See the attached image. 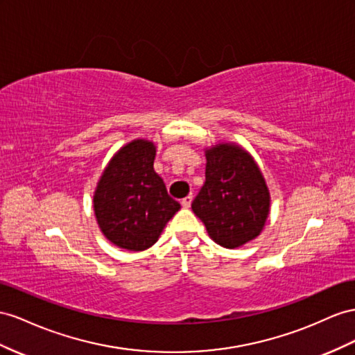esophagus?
Segmentation results:
<instances>
[{"instance_id":"esophagus-1","label":"esophagus","mask_w":355,"mask_h":355,"mask_svg":"<svg viewBox=\"0 0 355 355\" xmlns=\"http://www.w3.org/2000/svg\"><path fill=\"white\" fill-rule=\"evenodd\" d=\"M192 201H193V193H192V189H190L189 195H187L186 198H183V205H184V207H190V204H192Z\"/></svg>"}]
</instances>
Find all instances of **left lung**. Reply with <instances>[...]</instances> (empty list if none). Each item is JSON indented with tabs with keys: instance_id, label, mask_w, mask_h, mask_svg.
<instances>
[{
	"instance_id": "1",
	"label": "left lung",
	"mask_w": 355,
	"mask_h": 355,
	"mask_svg": "<svg viewBox=\"0 0 355 355\" xmlns=\"http://www.w3.org/2000/svg\"><path fill=\"white\" fill-rule=\"evenodd\" d=\"M154 157L153 142L133 141L115 154L98 181L94 214L105 237L118 248H151L180 210L153 168Z\"/></svg>"
}]
</instances>
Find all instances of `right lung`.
I'll use <instances>...</instances> for the list:
<instances>
[{
	"instance_id": "add662e5",
	"label": "right lung",
	"mask_w": 355,
	"mask_h": 355,
	"mask_svg": "<svg viewBox=\"0 0 355 355\" xmlns=\"http://www.w3.org/2000/svg\"><path fill=\"white\" fill-rule=\"evenodd\" d=\"M205 183L192 210L208 235L234 249L258 237L270 211V195L257 163L232 144L207 150Z\"/></svg>"
}]
</instances>
